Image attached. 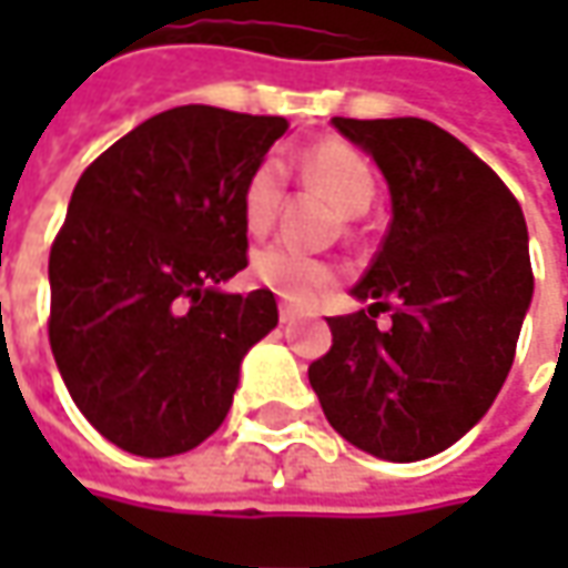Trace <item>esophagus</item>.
<instances>
[{
    "label": "esophagus",
    "instance_id": "esophagus-1",
    "mask_svg": "<svg viewBox=\"0 0 568 568\" xmlns=\"http://www.w3.org/2000/svg\"><path fill=\"white\" fill-rule=\"evenodd\" d=\"M277 316H281V322H284V325H291V322H296V318L303 316V313H300L296 306H291V303H281V306H277Z\"/></svg>",
    "mask_w": 568,
    "mask_h": 568
}]
</instances>
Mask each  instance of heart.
<instances>
[{
	"instance_id": "obj_1",
	"label": "heart",
	"mask_w": 568,
	"mask_h": 568,
	"mask_svg": "<svg viewBox=\"0 0 568 568\" xmlns=\"http://www.w3.org/2000/svg\"><path fill=\"white\" fill-rule=\"evenodd\" d=\"M303 176L318 186L344 214H363L373 195H376V176L373 166L366 164L361 151L351 144L322 142L303 151L300 158ZM284 202V170L268 158L252 166V173L243 183L240 211L243 224L250 233H268ZM252 277L268 287L272 294L284 296L291 303H310L332 284V265L322 258H313L306 252L274 243L252 255Z\"/></svg>"
}]
</instances>
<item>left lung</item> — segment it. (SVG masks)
<instances>
[{"label":"left lung","mask_w":568,"mask_h":568,"mask_svg":"<svg viewBox=\"0 0 568 568\" xmlns=\"http://www.w3.org/2000/svg\"><path fill=\"white\" fill-rule=\"evenodd\" d=\"M332 125L376 161L392 224L351 291L369 306L328 318L332 351L310 366V385L351 446L420 462L480 424L513 369L535 294L525 214L490 166L433 122ZM392 302L393 325L379 329L375 316Z\"/></svg>","instance_id":"left-lung-1"}]
</instances>
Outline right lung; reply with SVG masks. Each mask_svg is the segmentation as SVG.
Wrapping results in <instances>:
<instances>
[{"mask_svg": "<svg viewBox=\"0 0 568 568\" xmlns=\"http://www.w3.org/2000/svg\"><path fill=\"white\" fill-rule=\"evenodd\" d=\"M291 125L164 110L78 180L50 252V347L78 410L122 452L170 458L224 424L240 366L277 325L246 268L243 183Z\"/></svg>", "mask_w": 568, "mask_h": 568, "instance_id": "1", "label": "right lung"}]
</instances>
